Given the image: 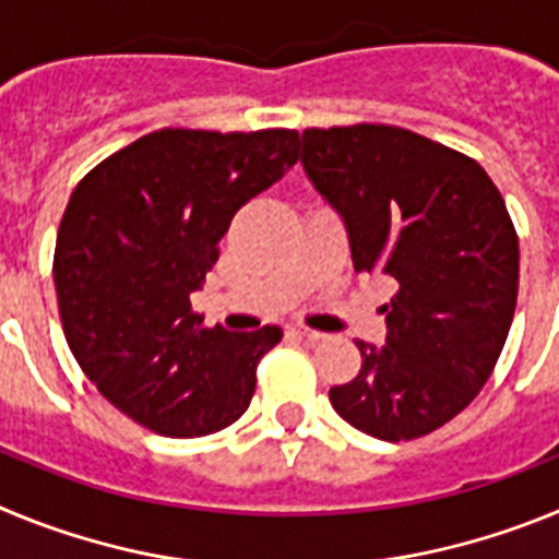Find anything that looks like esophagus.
I'll return each instance as SVG.
<instances>
[{"mask_svg": "<svg viewBox=\"0 0 559 559\" xmlns=\"http://www.w3.org/2000/svg\"><path fill=\"white\" fill-rule=\"evenodd\" d=\"M290 333L299 335V338H305V341H319V338H324V333H319V330L302 328V324H296V328H290Z\"/></svg>", "mask_w": 559, "mask_h": 559, "instance_id": "1", "label": "esophagus"}]
</instances>
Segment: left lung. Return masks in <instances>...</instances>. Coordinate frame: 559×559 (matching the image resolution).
<instances>
[{
    "instance_id": "obj_1",
    "label": "left lung",
    "mask_w": 559,
    "mask_h": 559,
    "mask_svg": "<svg viewBox=\"0 0 559 559\" xmlns=\"http://www.w3.org/2000/svg\"><path fill=\"white\" fill-rule=\"evenodd\" d=\"M302 167L347 229L355 271L389 276L380 347L330 389L341 419L383 442L445 426L490 378L518 299V235L473 159L392 126L308 128Z\"/></svg>"
}]
</instances>
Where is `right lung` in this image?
<instances>
[{
  "label": "right lung",
  "instance_id": "right-lung-1",
  "mask_svg": "<svg viewBox=\"0 0 559 559\" xmlns=\"http://www.w3.org/2000/svg\"><path fill=\"white\" fill-rule=\"evenodd\" d=\"M299 133L165 128L75 187L56 243L67 344L108 403L162 437H204L249 408L276 324L201 328L190 294L235 212L296 165Z\"/></svg>",
  "mask_w": 559,
  "mask_h": 559
}]
</instances>
